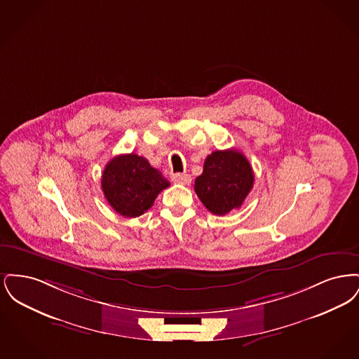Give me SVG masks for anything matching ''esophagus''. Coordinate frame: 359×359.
<instances>
[{
    "mask_svg": "<svg viewBox=\"0 0 359 359\" xmlns=\"http://www.w3.org/2000/svg\"><path fill=\"white\" fill-rule=\"evenodd\" d=\"M172 182L177 183V184H183L187 186L191 183V176L187 173H173L172 175Z\"/></svg>",
    "mask_w": 359,
    "mask_h": 359,
    "instance_id": "34e87169",
    "label": "esophagus"
}]
</instances>
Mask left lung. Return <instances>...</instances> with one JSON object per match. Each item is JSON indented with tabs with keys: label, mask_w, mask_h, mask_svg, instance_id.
Returning <instances> with one entry per match:
<instances>
[{
	"label": "left lung",
	"mask_w": 359,
	"mask_h": 359,
	"mask_svg": "<svg viewBox=\"0 0 359 359\" xmlns=\"http://www.w3.org/2000/svg\"><path fill=\"white\" fill-rule=\"evenodd\" d=\"M253 183L255 173L248 158L236 149H226L205 157L203 173L194 188L210 212L226 215L242 205Z\"/></svg>",
	"instance_id": "obj_1"
}]
</instances>
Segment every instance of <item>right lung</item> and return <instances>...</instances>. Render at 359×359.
Listing matches in <instances>:
<instances>
[{
    "instance_id": "right-lung-1",
    "label": "right lung",
    "mask_w": 359,
    "mask_h": 359,
    "mask_svg": "<svg viewBox=\"0 0 359 359\" xmlns=\"http://www.w3.org/2000/svg\"><path fill=\"white\" fill-rule=\"evenodd\" d=\"M101 186L106 201L120 215L136 218L154 205L170 182L145 157L129 154L116 156L106 164Z\"/></svg>"
}]
</instances>
